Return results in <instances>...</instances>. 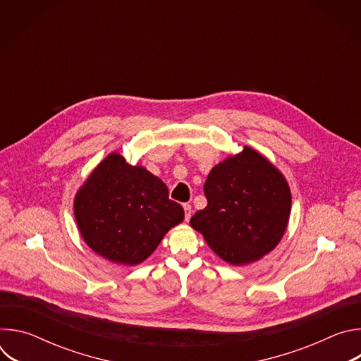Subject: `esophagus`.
Masks as SVG:
<instances>
[{"label": "esophagus", "instance_id": "obj_1", "mask_svg": "<svg viewBox=\"0 0 361 361\" xmlns=\"http://www.w3.org/2000/svg\"><path fill=\"white\" fill-rule=\"evenodd\" d=\"M183 207H184V219H185V221H188L190 217H191V213H192L191 205L190 204H183Z\"/></svg>", "mask_w": 361, "mask_h": 361}]
</instances>
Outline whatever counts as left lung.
<instances>
[{"instance_id":"obj_1","label":"left lung","mask_w":361,"mask_h":361,"mask_svg":"<svg viewBox=\"0 0 361 361\" xmlns=\"http://www.w3.org/2000/svg\"><path fill=\"white\" fill-rule=\"evenodd\" d=\"M207 207L190 220L194 230L233 266L260 260L281 240L291 210L284 176L250 147L217 164L204 184Z\"/></svg>"}]
</instances>
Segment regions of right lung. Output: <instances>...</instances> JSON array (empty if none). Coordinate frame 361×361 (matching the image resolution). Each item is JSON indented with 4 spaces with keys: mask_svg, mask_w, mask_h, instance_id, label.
Masks as SVG:
<instances>
[{
    "mask_svg": "<svg viewBox=\"0 0 361 361\" xmlns=\"http://www.w3.org/2000/svg\"><path fill=\"white\" fill-rule=\"evenodd\" d=\"M74 216L92 251L113 263L135 266L184 220V210L169 198L159 177L111 152L75 194Z\"/></svg>",
    "mask_w": 361,
    "mask_h": 361,
    "instance_id": "obj_1",
    "label": "right lung"
}]
</instances>
